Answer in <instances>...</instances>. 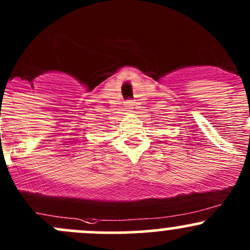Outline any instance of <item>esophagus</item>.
<instances>
[{
    "instance_id": "esophagus-1",
    "label": "esophagus",
    "mask_w": 250,
    "mask_h": 250,
    "mask_svg": "<svg viewBox=\"0 0 250 250\" xmlns=\"http://www.w3.org/2000/svg\"><path fill=\"white\" fill-rule=\"evenodd\" d=\"M125 109H127L128 111H133V109H134V103L133 102H125Z\"/></svg>"
}]
</instances>
